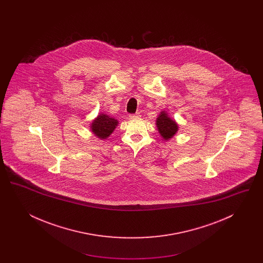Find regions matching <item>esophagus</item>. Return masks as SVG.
Listing matches in <instances>:
<instances>
[{
    "instance_id": "1",
    "label": "esophagus",
    "mask_w": 263,
    "mask_h": 263,
    "mask_svg": "<svg viewBox=\"0 0 263 263\" xmlns=\"http://www.w3.org/2000/svg\"><path fill=\"white\" fill-rule=\"evenodd\" d=\"M140 113H135V114H130L129 115V118L130 119H138V118H140Z\"/></svg>"
}]
</instances>
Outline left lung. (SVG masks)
Here are the masks:
<instances>
[{
    "label": "left lung",
    "instance_id": "1",
    "mask_svg": "<svg viewBox=\"0 0 263 263\" xmlns=\"http://www.w3.org/2000/svg\"><path fill=\"white\" fill-rule=\"evenodd\" d=\"M156 125L159 133L163 140H170L174 137L178 130V125L174 119H172L165 111H161L156 120Z\"/></svg>",
    "mask_w": 263,
    "mask_h": 263
}]
</instances>
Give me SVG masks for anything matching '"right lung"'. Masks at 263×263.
Here are the masks:
<instances>
[{
  "label": "right lung",
  "instance_id": "add662e5",
  "mask_svg": "<svg viewBox=\"0 0 263 263\" xmlns=\"http://www.w3.org/2000/svg\"><path fill=\"white\" fill-rule=\"evenodd\" d=\"M118 125L117 119L110 117L106 114L100 113V115L91 122V132L101 140H104L111 135L115 127Z\"/></svg>",
  "mask_w": 263,
  "mask_h": 263
}]
</instances>
